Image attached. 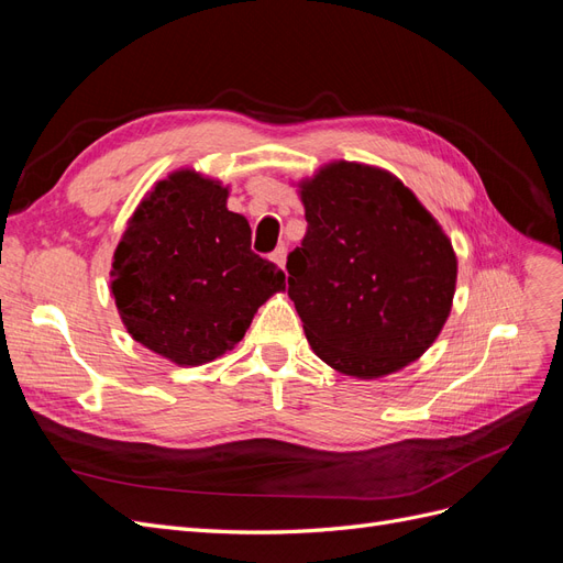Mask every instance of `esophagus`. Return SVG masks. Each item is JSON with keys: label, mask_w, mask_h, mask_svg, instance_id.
<instances>
[{"label": "esophagus", "mask_w": 563, "mask_h": 563, "mask_svg": "<svg viewBox=\"0 0 563 563\" xmlns=\"http://www.w3.org/2000/svg\"><path fill=\"white\" fill-rule=\"evenodd\" d=\"M272 261H275L284 269V265H286V249L279 246L275 253H272Z\"/></svg>", "instance_id": "1"}]
</instances>
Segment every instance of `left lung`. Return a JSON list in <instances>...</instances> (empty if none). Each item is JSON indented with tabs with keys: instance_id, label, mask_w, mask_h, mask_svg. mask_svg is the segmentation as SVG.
I'll return each instance as SVG.
<instances>
[{
	"instance_id": "8db88e82",
	"label": "left lung",
	"mask_w": 563,
	"mask_h": 563,
	"mask_svg": "<svg viewBox=\"0 0 563 563\" xmlns=\"http://www.w3.org/2000/svg\"><path fill=\"white\" fill-rule=\"evenodd\" d=\"M308 232L288 253V298L314 354L383 378L428 350L451 314V240L385 168L331 162L298 183Z\"/></svg>"
}]
</instances>
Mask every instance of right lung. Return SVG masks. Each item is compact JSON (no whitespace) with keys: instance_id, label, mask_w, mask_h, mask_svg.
Segmentation results:
<instances>
[{"instance_id":"1","label":"right lung","mask_w":563,"mask_h":563,"mask_svg":"<svg viewBox=\"0 0 563 563\" xmlns=\"http://www.w3.org/2000/svg\"><path fill=\"white\" fill-rule=\"evenodd\" d=\"M228 187L192 168L159 180L114 249L110 288L135 343L178 366L232 350L286 275L251 251L249 220Z\"/></svg>"}]
</instances>
